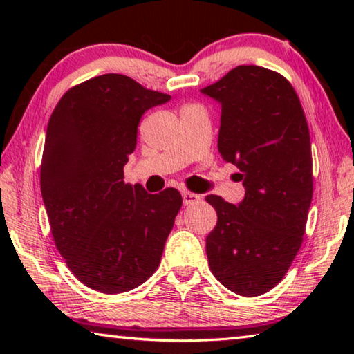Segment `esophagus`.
I'll return each instance as SVG.
<instances>
[{"instance_id": "1", "label": "esophagus", "mask_w": 354, "mask_h": 354, "mask_svg": "<svg viewBox=\"0 0 354 354\" xmlns=\"http://www.w3.org/2000/svg\"><path fill=\"white\" fill-rule=\"evenodd\" d=\"M198 200H200V195L194 194V192H189V190L183 192V201H184V205H192V203H196Z\"/></svg>"}]
</instances>
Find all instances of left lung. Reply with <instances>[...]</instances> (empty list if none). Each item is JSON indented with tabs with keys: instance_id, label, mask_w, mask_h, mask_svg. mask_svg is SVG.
<instances>
[{
	"instance_id": "obj_1",
	"label": "left lung",
	"mask_w": 354,
	"mask_h": 354,
	"mask_svg": "<svg viewBox=\"0 0 354 354\" xmlns=\"http://www.w3.org/2000/svg\"><path fill=\"white\" fill-rule=\"evenodd\" d=\"M201 92L221 104L218 151L245 187L237 206L206 196L217 211L209 267L237 295H262L284 278L306 231L314 190L306 115L292 84L257 65H239Z\"/></svg>"
}]
</instances>
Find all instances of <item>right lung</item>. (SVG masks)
I'll use <instances>...</instances> for the list:
<instances>
[{
  "instance_id": "obj_1",
  "label": "right lung",
  "mask_w": 354,
  "mask_h": 354,
  "mask_svg": "<svg viewBox=\"0 0 354 354\" xmlns=\"http://www.w3.org/2000/svg\"><path fill=\"white\" fill-rule=\"evenodd\" d=\"M171 97L107 73L76 84L48 122L40 189L70 272L101 293L136 289L158 270L183 196L124 184L123 167L149 107Z\"/></svg>"
}]
</instances>
